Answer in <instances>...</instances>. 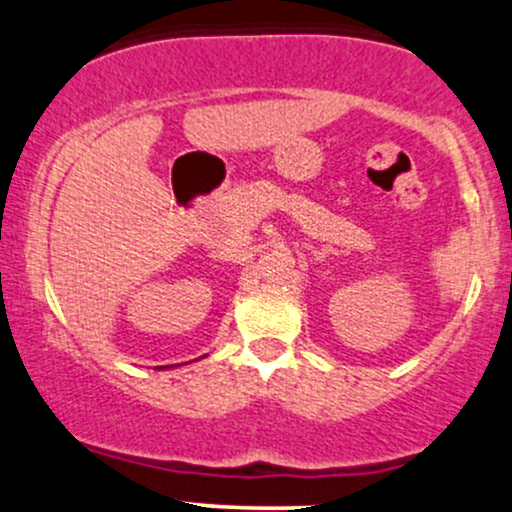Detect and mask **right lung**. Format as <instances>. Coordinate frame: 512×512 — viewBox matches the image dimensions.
Instances as JSON below:
<instances>
[{
    "mask_svg": "<svg viewBox=\"0 0 512 512\" xmlns=\"http://www.w3.org/2000/svg\"><path fill=\"white\" fill-rule=\"evenodd\" d=\"M205 357V355H202ZM171 367H178V365H164V367H157V369H171Z\"/></svg>",
    "mask_w": 512,
    "mask_h": 512,
    "instance_id": "add662e5",
    "label": "right lung"
}]
</instances>
